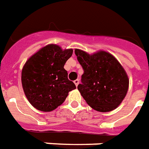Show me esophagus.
<instances>
[{"mask_svg":"<svg viewBox=\"0 0 149 149\" xmlns=\"http://www.w3.org/2000/svg\"><path fill=\"white\" fill-rule=\"evenodd\" d=\"M79 83H80V80H74V84H76V86H77H77H78Z\"/></svg>","mask_w":149,"mask_h":149,"instance_id":"esophagus-1","label":"esophagus"}]
</instances>
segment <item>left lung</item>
Returning <instances> with one entry per match:
<instances>
[{
	"label": "left lung",
	"mask_w": 149,
	"mask_h": 149,
	"mask_svg": "<svg viewBox=\"0 0 149 149\" xmlns=\"http://www.w3.org/2000/svg\"><path fill=\"white\" fill-rule=\"evenodd\" d=\"M75 54L84 69L77 88L87 103L100 112L118 107L129 88L127 74L121 64L105 51L90 55L76 49Z\"/></svg>",
	"instance_id": "1"
}]
</instances>
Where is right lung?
Listing matches in <instances>:
<instances>
[{
	"instance_id": "obj_1",
	"label": "right lung",
	"mask_w": 149,
	"mask_h": 149,
	"mask_svg": "<svg viewBox=\"0 0 149 149\" xmlns=\"http://www.w3.org/2000/svg\"><path fill=\"white\" fill-rule=\"evenodd\" d=\"M72 54V49L62 50L59 46L51 44L38 50L25 63L22 85L28 101L37 110L54 111L63 103L69 91L76 88L64 69Z\"/></svg>"
}]
</instances>
